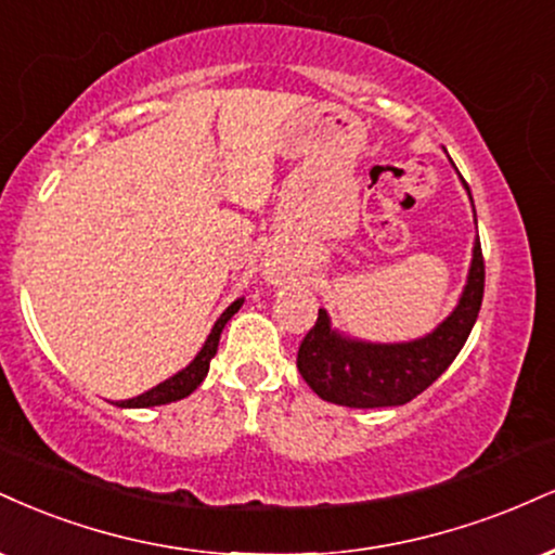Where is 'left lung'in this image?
Returning <instances> with one entry per match:
<instances>
[{
	"label": "left lung",
	"instance_id": "obj_1",
	"mask_svg": "<svg viewBox=\"0 0 555 555\" xmlns=\"http://www.w3.org/2000/svg\"><path fill=\"white\" fill-rule=\"evenodd\" d=\"M463 185L468 189L465 180ZM483 253L480 240H476L468 284L452 315L429 336L405 344L353 341L331 328L328 312L318 310L315 325L297 351L299 375L320 398L336 405L385 409L409 403L455 362L460 349L468 341L483 302Z\"/></svg>",
	"mask_w": 555,
	"mask_h": 555
}]
</instances>
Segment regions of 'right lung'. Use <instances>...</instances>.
<instances>
[{"label":"right lung","instance_id":"obj_1","mask_svg":"<svg viewBox=\"0 0 555 555\" xmlns=\"http://www.w3.org/2000/svg\"><path fill=\"white\" fill-rule=\"evenodd\" d=\"M240 305H243V299H235V302H232L222 312V315H219V320L214 323V328L209 333V338H206V344L202 346V351L196 353V359H193L185 370H180L178 375H172L170 379H165V383L152 387V390L142 392V396L121 400V403H116V405H121V409H150V405H165V403H172V400L191 396V392L204 383L206 372H209V362L214 359V353H217L222 328L227 325V320H230L240 310Z\"/></svg>","mask_w":555,"mask_h":555}]
</instances>
